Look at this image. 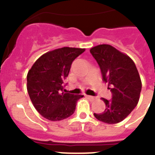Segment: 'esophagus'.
<instances>
[{
	"instance_id": "1",
	"label": "esophagus",
	"mask_w": 155,
	"mask_h": 155,
	"mask_svg": "<svg viewBox=\"0 0 155 155\" xmlns=\"http://www.w3.org/2000/svg\"><path fill=\"white\" fill-rule=\"evenodd\" d=\"M85 96H86V98H87L88 99H90V100H93L94 98V97L91 96V95H85Z\"/></svg>"
}]
</instances>
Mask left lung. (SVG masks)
<instances>
[{
	"label": "left lung",
	"mask_w": 155,
	"mask_h": 155,
	"mask_svg": "<svg viewBox=\"0 0 155 155\" xmlns=\"http://www.w3.org/2000/svg\"><path fill=\"white\" fill-rule=\"evenodd\" d=\"M90 53L99 65L102 80L112 92L111 100L102 98L105 111L94 113V116L105 124H118L129 116L139 102L142 84L136 65L130 57L110 45L94 46Z\"/></svg>",
	"instance_id": "8db88e82"
}]
</instances>
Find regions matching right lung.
Segmentation results:
<instances>
[{
	"label": "right lung",
	"mask_w": 155,
	"mask_h": 155,
	"mask_svg": "<svg viewBox=\"0 0 155 155\" xmlns=\"http://www.w3.org/2000/svg\"><path fill=\"white\" fill-rule=\"evenodd\" d=\"M84 49L63 47L41 56L27 74V90L38 113L51 121L68 118L74 113L82 94L64 93V81L72 62Z\"/></svg>",
	"instance_id": "obj_1"
}]
</instances>
